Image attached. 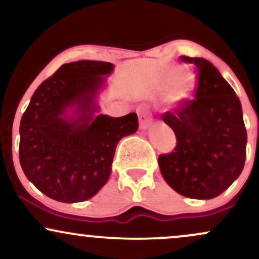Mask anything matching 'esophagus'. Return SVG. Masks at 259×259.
<instances>
[{"instance_id":"34e87169","label":"esophagus","mask_w":259,"mask_h":259,"mask_svg":"<svg viewBox=\"0 0 259 259\" xmlns=\"http://www.w3.org/2000/svg\"><path fill=\"white\" fill-rule=\"evenodd\" d=\"M139 120H140V127H141V129H147V127L152 124V117H151L150 113L145 111V109L140 112Z\"/></svg>"}]
</instances>
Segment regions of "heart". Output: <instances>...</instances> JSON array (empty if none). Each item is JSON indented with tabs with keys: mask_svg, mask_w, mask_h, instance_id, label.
<instances>
[{
	"mask_svg": "<svg viewBox=\"0 0 259 259\" xmlns=\"http://www.w3.org/2000/svg\"><path fill=\"white\" fill-rule=\"evenodd\" d=\"M171 84L173 86H171L170 94H169V99L174 105H180L189 99L190 94L194 89L195 74L187 68H181V69L171 68L165 73L164 78H163L162 89L167 90Z\"/></svg>",
	"mask_w": 259,
	"mask_h": 259,
	"instance_id": "b5f03b06",
	"label": "heart"
}]
</instances>
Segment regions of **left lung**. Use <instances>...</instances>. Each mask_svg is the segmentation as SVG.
I'll use <instances>...</instances> for the list:
<instances>
[{
    "label": "left lung",
    "mask_w": 259,
    "mask_h": 259,
    "mask_svg": "<svg viewBox=\"0 0 259 259\" xmlns=\"http://www.w3.org/2000/svg\"><path fill=\"white\" fill-rule=\"evenodd\" d=\"M180 59L197 68L195 99L162 114L177 136V146L160 154L158 164L178 194L209 200L224 192L245 165L247 133L241 103L210 62L186 56Z\"/></svg>",
    "instance_id": "8db88e82"
}]
</instances>
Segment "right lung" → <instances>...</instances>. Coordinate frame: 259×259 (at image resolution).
Returning a JSON list of instances; mask_svg holds the SVG:
<instances>
[{
    "label": "right lung",
    "instance_id": "right-lung-1",
    "mask_svg": "<svg viewBox=\"0 0 259 259\" xmlns=\"http://www.w3.org/2000/svg\"><path fill=\"white\" fill-rule=\"evenodd\" d=\"M113 67L100 61L61 65L35 90L23 114L20 165L52 200L74 203L96 195L111 175L118 142L138 132L136 113L95 114V100Z\"/></svg>",
    "mask_w": 259,
    "mask_h": 259
}]
</instances>
